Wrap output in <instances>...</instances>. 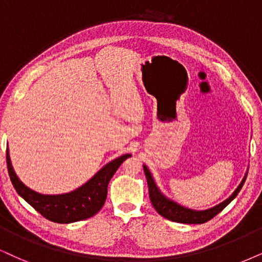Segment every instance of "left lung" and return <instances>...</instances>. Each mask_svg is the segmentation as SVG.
Masks as SVG:
<instances>
[{
    "mask_svg": "<svg viewBox=\"0 0 262 262\" xmlns=\"http://www.w3.org/2000/svg\"><path fill=\"white\" fill-rule=\"evenodd\" d=\"M144 171H145V175H146L151 203L154 205L155 209L157 210V213L162 215L163 217H165V219L175 221V223H181V224H204L207 223V221H209L210 219H213L215 215L219 214L225 207H227V205L230 204L234 198H236L238 192H239L241 188L243 187L244 181H246L247 175H248V173H246L243 180H242V183L239 184V186L234 190L233 193L231 194L227 200H225L224 202H221L220 204L215 205L213 208H209V209L193 210V209H190V208L183 207V205L177 203V202L171 201L168 197H165L161 192L160 188L157 187L150 169H148L145 164H144Z\"/></svg>",
    "mask_w": 262,
    "mask_h": 262,
    "instance_id": "left-lung-1",
    "label": "left lung"
}]
</instances>
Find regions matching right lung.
I'll use <instances>...</instances> for the list:
<instances>
[{
  "label": "right lung",
  "mask_w": 262,
  "mask_h": 262,
  "mask_svg": "<svg viewBox=\"0 0 262 262\" xmlns=\"http://www.w3.org/2000/svg\"><path fill=\"white\" fill-rule=\"evenodd\" d=\"M132 155H123L108 162L92 179L76 190L62 194L38 193L21 183L16 177L7 148V168L9 178L20 197L35 208L46 219L58 224H70L92 217L101 209L106 201L107 186L118 167Z\"/></svg>",
  "instance_id": "add662e5"
}]
</instances>
